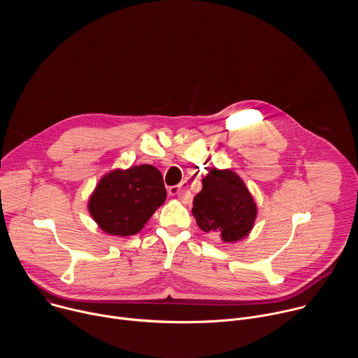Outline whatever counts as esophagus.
<instances>
[{"label": "esophagus", "mask_w": 358, "mask_h": 358, "mask_svg": "<svg viewBox=\"0 0 358 358\" xmlns=\"http://www.w3.org/2000/svg\"><path fill=\"white\" fill-rule=\"evenodd\" d=\"M169 194L170 195H176L178 196L180 199L182 201H187V185L184 182L178 184V185H174V187H170L169 188Z\"/></svg>", "instance_id": "obj_1"}]
</instances>
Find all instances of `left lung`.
<instances>
[{
    "mask_svg": "<svg viewBox=\"0 0 358 358\" xmlns=\"http://www.w3.org/2000/svg\"><path fill=\"white\" fill-rule=\"evenodd\" d=\"M192 215L203 232L218 234L225 243L246 238L258 215V207L243 180L232 170L213 169L202 178L194 196Z\"/></svg>",
    "mask_w": 358,
    "mask_h": 358,
    "instance_id": "left-lung-1",
    "label": "left lung"
}]
</instances>
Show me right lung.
<instances>
[{
    "mask_svg": "<svg viewBox=\"0 0 358 358\" xmlns=\"http://www.w3.org/2000/svg\"><path fill=\"white\" fill-rule=\"evenodd\" d=\"M166 198L163 176L155 166L115 169L96 184L87 211L103 232L130 236L143 229Z\"/></svg>",
    "mask_w": 358,
    "mask_h": 358,
    "instance_id": "right-lung-1",
    "label": "right lung"
}]
</instances>
